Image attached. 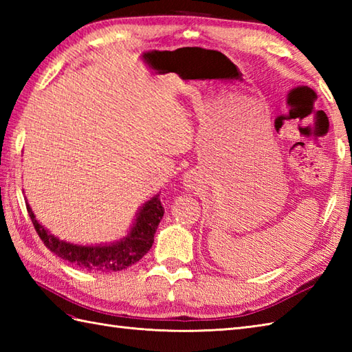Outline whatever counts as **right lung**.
<instances>
[{"instance_id": "right-lung-1", "label": "right lung", "mask_w": 352, "mask_h": 352, "mask_svg": "<svg viewBox=\"0 0 352 352\" xmlns=\"http://www.w3.org/2000/svg\"><path fill=\"white\" fill-rule=\"evenodd\" d=\"M159 197L160 195L157 193L139 208L133 227L125 237L104 245H77L62 241L52 234L48 228H45L36 219V214L30 204H25L37 234L51 252L77 267L87 269V271L118 272L138 263L153 246L155 230L164 213Z\"/></svg>"}]
</instances>
